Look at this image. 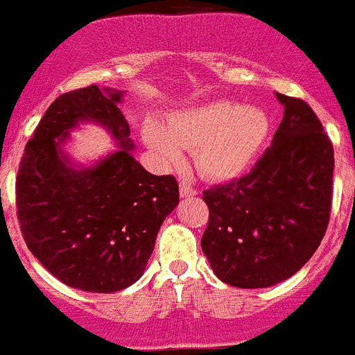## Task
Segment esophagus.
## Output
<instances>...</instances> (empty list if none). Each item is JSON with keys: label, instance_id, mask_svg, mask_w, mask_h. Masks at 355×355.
Here are the masks:
<instances>
[{"label": "esophagus", "instance_id": "obj_1", "mask_svg": "<svg viewBox=\"0 0 355 355\" xmlns=\"http://www.w3.org/2000/svg\"><path fill=\"white\" fill-rule=\"evenodd\" d=\"M180 193H181V197H191V195H197V190H195L190 183H187V181H181Z\"/></svg>", "mask_w": 355, "mask_h": 355}]
</instances>
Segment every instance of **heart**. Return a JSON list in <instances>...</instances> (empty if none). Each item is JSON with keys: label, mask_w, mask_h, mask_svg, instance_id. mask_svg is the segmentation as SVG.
Listing matches in <instances>:
<instances>
[{"label": "heart", "mask_w": 355, "mask_h": 355, "mask_svg": "<svg viewBox=\"0 0 355 355\" xmlns=\"http://www.w3.org/2000/svg\"><path fill=\"white\" fill-rule=\"evenodd\" d=\"M268 130V118L257 107L214 100L174 114L165 126L149 121L144 137L162 164L175 167L183 149H193V164L204 178L229 181L252 165Z\"/></svg>", "instance_id": "heart-1"}]
</instances>
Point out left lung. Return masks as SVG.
<instances>
[{
	"mask_svg": "<svg viewBox=\"0 0 355 355\" xmlns=\"http://www.w3.org/2000/svg\"><path fill=\"white\" fill-rule=\"evenodd\" d=\"M285 107L271 148L248 174L204 191L209 220L202 252L218 278L262 288L306 264L327 230L334 151L304 100L276 93Z\"/></svg>",
	"mask_w": 355,
	"mask_h": 355,
	"instance_id": "8db88e82",
	"label": "left lung"
}]
</instances>
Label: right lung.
I'll return each mask as SVG.
<instances>
[{"mask_svg":"<svg viewBox=\"0 0 355 355\" xmlns=\"http://www.w3.org/2000/svg\"><path fill=\"white\" fill-rule=\"evenodd\" d=\"M123 91L87 86L58 96L24 148L15 206L29 252L64 285L118 292L135 284L156 234L180 202L174 175H153L132 156L130 126L116 103ZM79 121L103 124L120 149L76 171L59 144Z\"/></svg>","mask_w":355,"mask_h":355,"instance_id":"1","label":"right lung"}]
</instances>
